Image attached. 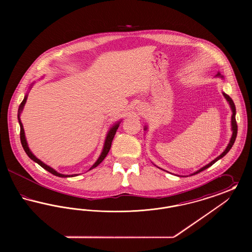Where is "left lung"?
<instances>
[{
    "label": "left lung",
    "mask_w": 252,
    "mask_h": 252,
    "mask_svg": "<svg viewBox=\"0 0 252 252\" xmlns=\"http://www.w3.org/2000/svg\"><path fill=\"white\" fill-rule=\"evenodd\" d=\"M216 77H219V78H221V79H225L224 78V76L220 73V72H218V73L216 74ZM223 94V95L224 97L226 98V100L228 101V105H229V107H230V109H231V112H232V114H231V131H232V134H231V137H230V140H229V143H228V146L226 147V149L223 151V153L222 154H220L219 156L216 158L214 160H212L210 163H208L207 165H205L202 168H200L199 170H197V171H195V172H193L192 174H191L190 176H193V175H195V174H198V173H200V172H202L203 170L205 169H207V168L210 167V166H212L214 163H216V161L218 160V159H220V158H222L223 157L225 156L227 153H228V151L230 150V148L232 147V145L234 144V142H235V139H236V136H237V124H236V119H235V115H236V108H235V105H234V103H233V101H232V99L228 95V94H226L224 92L222 93ZM144 130L146 131L147 130V126H145L144 128ZM163 170V169H162ZM165 171V170H164ZM167 172V171H166ZM179 177H186V176H179ZM188 177V176H187Z\"/></svg>",
    "instance_id": "1"
}]
</instances>
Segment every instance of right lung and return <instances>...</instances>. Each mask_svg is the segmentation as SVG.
Listing matches in <instances>:
<instances>
[{
  "label": "right lung",
  "mask_w": 252,
  "mask_h": 252,
  "mask_svg": "<svg viewBox=\"0 0 252 252\" xmlns=\"http://www.w3.org/2000/svg\"><path fill=\"white\" fill-rule=\"evenodd\" d=\"M33 84H34V83H33ZM33 84L31 85V86L29 87V91L31 90V88H32ZM27 96H28V93H27V94H25V96H24V100H23V102L21 103V105H20V107H19V110H18V120H19L20 127H21V134H20V135H21V143H22V145H23V147H24L25 153L27 154V156L29 157L32 160H34V161L36 162L37 164H39L41 167L44 168L45 170H47V171L50 172L51 174H53V175H55V176H57V177H60V178H72V177H76V176H77V174H74V175H64V174H60L59 172H57L55 169L50 167L49 165L45 164L44 162H42L40 159H38V158H36V157L35 156L32 152H31L30 148L28 147V144H27V141H26V138H25L24 126H23L22 121H21V113H22V111H23V109H24V105H25V103H26ZM120 123L121 121H118L117 123H115V124H114L110 128H109V130L108 131V134H107V136H106V139H105V143H104V146H103V150H102V152H101V154H100L99 158H97V160L94 162V164L92 167L90 168L89 170H92V169L95 168L96 166H98V165H99V164L104 160V158L107 157L108 151H109V149H110V146H111L112 140H113L114 135H115V133H116L117 129H118V127H119Z\"/></svg>",
  "instance_id": "add662e5"
}]
</instances>
